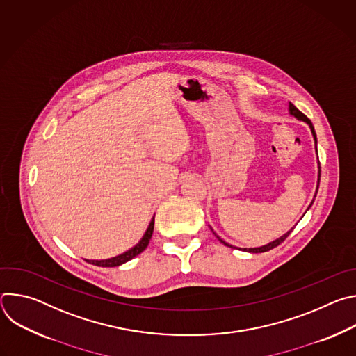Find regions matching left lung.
<instances>
[{"mask_svg":"<svg viewBox=\"0 0 356 356\" xmlns=\"http://www.w3.org/2000/svg\"><path fill=\"white\" fill-rule=\"evenodd\" d=\"M289 114L290 115H293L294 118H297L298 121H302V122H306L309 127H310V129H312V134H313V138H314V143H316V150H317V135H316V131H314V127H313V124H312V121L304 115L301 111H298L291 103H289ZM318 155V154H317ZM320 176H321V169H320V162H318V179H317V188H316V194H314V198H316V195H317V191H318V184H320ZM314 198L312 200V202H310V206H309V209L306 210V211H309L310 210V207L313 206V202H314ZM211 228V227H210ZM211 231H213V228H211ZM293 231V228L290 229V231H287L286 234H283L280 238H277V239H275V241H272V242H269V243H266V245H264V246H258V248H243L242 250H245V252H249V253H261V252H266V250H270V249H273V248H276L279 243H282L289 235H290V232ZM213 234L225 245V246H229V248H235V246H232V245H229L228 242H225L224 239H221L214 231H213Z\"/></svg>","mask_w":356,"mask_h":356,"instance_id":"left-lung-1","label":"left lung"}]
</instances>
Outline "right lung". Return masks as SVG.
Returning <instances> with one entry per match:
<instances>
[{
	"instance_id": "right-lung-1",
	"label": "right lung",
	"mask_w": 356,
	"mask_h": 356,
	"mask_svg": "<svg viewBox=\"0 0 356 356\" xmlns=\"http://www.w3.org/2000/svg\"><path fill=\"white\" fill-rule=\"evenodd\" d=\"M154 227H155V216L152 217V220H150V222H149V225H147V228H146L143 236L140 238V241H139L135 246H132L131 249L125 250L124 253H121V255H117V257L110 258V259H103V261H90V259H86V262L92 264V265H95V266L114 268V266H120V265H122V264H125V262L134 259L135 257L139 255V253H142V252L146 249V246L149 245V241H150V238H152V234H154Z\"/></svg>"
}]
</instances>
